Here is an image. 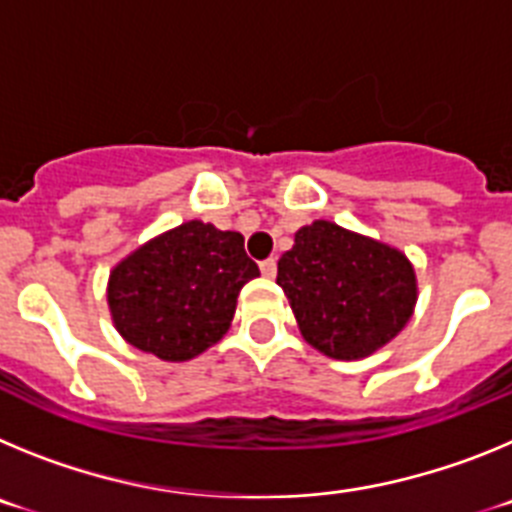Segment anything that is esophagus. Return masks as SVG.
Wrapping results in <instances>:
<instances>
[{
  "instance_id": "1",
  "label": "esophagus",
  "mask_w": 512,
  "mask_h": 512,
  "mask_svg": "<svg viewBox=\"0 0 512 512\" xmlns=\"http://www.w3.org/2000/svg\"><path fill=\"white\" fill-rule=\"evenodd\" d=\"M259 266H261V274H264V277H274V274H277V259H274V256L264 259Z\"/></svg>"
}]
</instances>
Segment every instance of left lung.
Returning <instances> with one entry per match:
<instances>
[{"label":"left lung","mask_w":512,"mask_h":512,"mask_svg":"<svg viewBox=\"0 0 512 512\" xmlns=\"http://www.w3.org/2000/svg\"><path fill=\"white\" fill-rule=\"evenodd\" d=\"M277 284L310 346L361 359L390 343L413 315L418 287L405 253L315 220L282 253Z\"/></svg>","instance_id":"obj_1"}]
</instances>
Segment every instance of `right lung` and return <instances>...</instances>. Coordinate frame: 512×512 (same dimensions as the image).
Returning a JSON list of instances; mask_svg holds the SVG:
<instances>
[{
    "label": "right lung",
    "instance_id": "1",
    "mask_svg": "<svg viewBox=\"0 0 512 512\" xmlns=\"http://www.w3.org/2000/svg\"><path fill=\"white\" fill-rule=\"evenodd\" d=\"M259 266L243 235L189 220L130 253L110 274L107 302L120 336L164 361H187L230 328L235 300Z\"/></svg>",
    "mask_w": 512,
    "mask_h": 512
}]
</instances>
